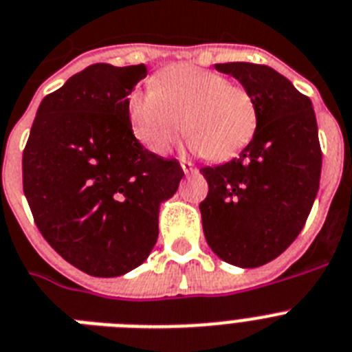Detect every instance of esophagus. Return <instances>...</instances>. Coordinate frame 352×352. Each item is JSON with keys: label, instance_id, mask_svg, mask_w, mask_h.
I'll list each match as a JSON object with an SVG mask.
<instances>
[{"label": "esophagus", "instance_id": "1", "mask_svg": "<svg viewBox=\"0 0 352 352\" xmlns=\"http://www.w3.org/2000/svg\"><path fill=\"white\" fill-rule=\"evenodd\" d=\"M179 164H182V169H183V173H185V174H188V173H194V170H196V165H194V164H190V162H187V160H182V162H179Z\"/></svg>", "mask_w": 352, "mask_h": 352}]
</instances>
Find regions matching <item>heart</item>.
<instances>
[{"label":"heart","instance_id":"heart-1","mask_svg":"<svg viewBox=\"0 0 352 352\" xmlns=\"http://www.w3.org/2000/svg\"><path fill=\"white\" fill-rule=\"evenodd\" d=\"M128 116L137 140L155 155L169 151L183 128L190 146L213 162L242 151L258 128L256 103L245 87L187 64L162 69L153 90L133 92Z\"/></svg>","mask_w":352,"mask_h":352}]
</instances>
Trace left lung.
<instances>
[{"label": "left lung", "instance_id": "1", "mask_svg": "<svg viewBox=\"0 0 352 352\" xmlns=\"http://www.w3.org/2000/svg\"><path fill=\"white\" fill-rule=\"evenodd\" d=\"M215 69L253 96L258 128L239 158L203 167L206 242L221 260L253 269L278 258L305 228L319 192L322 151L308 96L269 65L230 62Z\"/></svg>", "mask_w": 352, "mask_h": 352}]
</instances>
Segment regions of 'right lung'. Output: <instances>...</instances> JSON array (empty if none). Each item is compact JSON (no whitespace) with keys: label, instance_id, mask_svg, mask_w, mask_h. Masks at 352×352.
Here are the masks:
<instances>
[{"label":"right lung","instance_id":"1","mask_svg":"<svg viewBox=\"0 0 352 352\" xmlns=\"http://www.w3.org/2000/svg\"><path fill=\"white\" fill-rule=\"evenodd\" d=\"M146 67L94 64L42 99L23 151V190L42 236L96 278L139 267L158 239L160 203L185 176L135 139L128 96Z\"/></svg>","mask_w":352,"mask_h":352}]
</instances>
